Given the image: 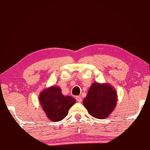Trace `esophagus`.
<instances>
[{"label":"esophagus","instance_id":"34e87169","mask_svg":"<svg viewBox=\"0 0 150 150\" xmlns=\"http://www.w3.org/2000/svg\"><path fill=\"white\" fill-rule=\"evenodd\" d=\"M76 101H78V102H81V101H82V97H81V96H77V97H76Z\"/></svg>","mask_w":150,"mask_h":150}]
</instances>
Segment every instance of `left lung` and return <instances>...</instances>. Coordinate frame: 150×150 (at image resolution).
<instances>
[{"mask_svg":"<svg viewBox=\"0 0 150 150\" xmlns=\"http://www.w3.org/2000/svg\"><path fill=\"white\" fill-rule=\"evenodd\" d=\"M117 101V95L113 87L108 83H93L84 98L83 105L90 115L102 120L111 114Z\"/></svg>","mask_w":150,"mask_h":150,"instance_id":"left-lung-1","label":"left lung"}]
</instances>
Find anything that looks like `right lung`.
I'll return each instance as SVG.
<instances>
[{"mask_svg":"<svg viewBox=\"0 0 150 150\" xmlns=\"http://www.w3.org/2000/svg\"><path fill=\"white\" fill-rule=\"evenodd\" d=\"M39 101L47 117L55 122L61 121L67 115L76 99L70 96H64L60 87L53 86L42 90Z\"/></svg>","mask_w":150,"mask_h":150,"instance_id":"obj_1","label":"right lung"}]
</instances>
